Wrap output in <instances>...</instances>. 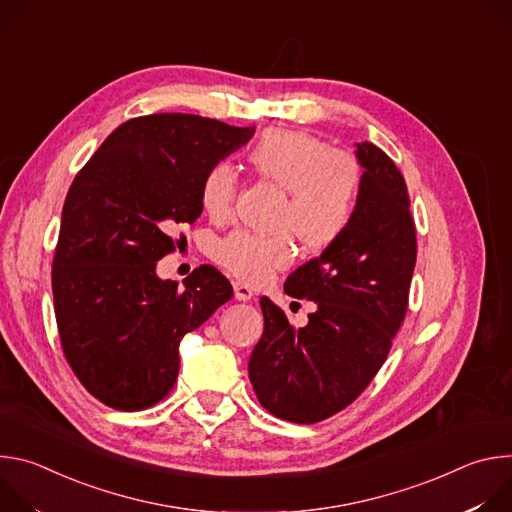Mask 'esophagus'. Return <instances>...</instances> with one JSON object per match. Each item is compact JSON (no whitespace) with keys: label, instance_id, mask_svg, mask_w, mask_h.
<instances>
[{"label":"esophagus","instance_id":"34e87169","mask_svg":"<svg viewBox=\"0 0 512 512\" xmlns=\"http://www.w3.org/2000/svg\"><path fill=\"white\" fill-rule=\"evenodd\" d=\"M233 289H235V300H239V302H249L253 298V289L247 283L235 281Z\"/></svg>","mask_w":512,"mask_h":512}]
</instances>
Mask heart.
Listing matches in <instances>:
<instances>
[{
	"label": "heart",
	"instance_id": "heart-1",
	"mask_svg": "<svg viewBox=\"0 0 512 512\" xmlns=\"http://www.w3.org/2000/svg\"><path fill=\"white\" fill-rule=\"evenodd\" d=\"M249 164L267 182L285 190L277 235L235 231L216 243L214 259L247 283H263L296 259L294 237L322 253L350 231L362 196V166L350 152L334 150L322 137L298 129H271L249 152ZM239 176L229 162L212 164L198 188L202 210L227 221L235 210Z\"/></svg>",
	"mask_w": 512,
	"mask_h": 512
}]
</instances>
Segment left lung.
<instances>
[{
	"label": "left lung",
	"instance_id": "8db88e82",
	"mask_svg": "<svg viewBox=\"0 0 512 512\" xmlns=\"http://www.w3.org/2000/svg\"><path fill=\"white\" fill-rule=\"evenodd\" d=\"M362 196L340 243L291 273L283 289L314 300L304 328L261 298L263 336L251 352L249 379L275 417L318 423L348 407L375 379L409 306L417 259L405 178L375 143H356Z\"/></svg>",
	"mask_w": 512,
	"mask_h": 512
}]
</instances>
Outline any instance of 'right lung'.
Returning <instances> with one entry per match:
<instances>
[{
    "instance_id": "add662e5",
    "label": "right lung",
    "mask_w": 512,
    "mask_h": 512,
    "mask_svg": "<svg viewBox=\"0 0 512 512\" xmlns=\"http://www.w3.org/2000/svg\"><path fill=\"white\" fill-rule=\"evenodd\" d=\"M253 133L188 113L135 117L72 180L52 259L54 314L66 362L101 403H160L176 383L184 334L231 300L229 279L212 265L180 289L156 275V263L200 216L204 172Z\"/></svg>"
}]
</instances>
